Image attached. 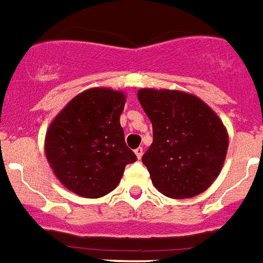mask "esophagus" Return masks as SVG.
Returning a JSON list of instances; mask_svg holds the SVG:
<instances>
[{"instance_id": "esophagus-1", "label": "esophagus", "mask_w": 263, "mask_h": 263, "mask_svg": "<svg viewBox=\"0 0 263 263\" xmlns=\"http://www.w3.org/2000/svg\"><path fill=\"white\" fill-rule=\"evenodd\" d=\"M135 155H137L138 159L141 160L142 156H143V149H142V147H137V149H135Z\"/></svg>"}]
</instances>
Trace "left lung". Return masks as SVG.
<instances>
[{
	"instance_id": "left-lung-1",
	"label": "left lung",
	"mask_w": 263,
	"mask_h": 263,
	"mask_svg": "<svg viewBox=\"0 0 263 263\" xmlns=\"http://www.w3.org/2000/svg\"><path fill=\"white\" fill-rule=\"evenodd\" d=\"M138 100L153 126V143L142 156L153 185L178 199L206 191L229 146L220 118L201 99L178 90L141 89Z\"/></svg>"
}]
</instances>
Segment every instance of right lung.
<instances>
[{
  "label": "right lung",
  "instance_id": "obj_1",
  "mask_svg": "<svg viewBox=\"0 0 263 263\" xmlns=\"http://www.w3.org/2000/svg\"><path fill=\"white\" fill-rule=\"evenodd\" d=\"M124 93L95 87L73 97L46 135V156L68 190L85 198L111 192L126 164L137 161L126 146L120 116Z\"/></svg>",
  "mask_w": 263,
  "mask_h": 263
}]
</instances>
